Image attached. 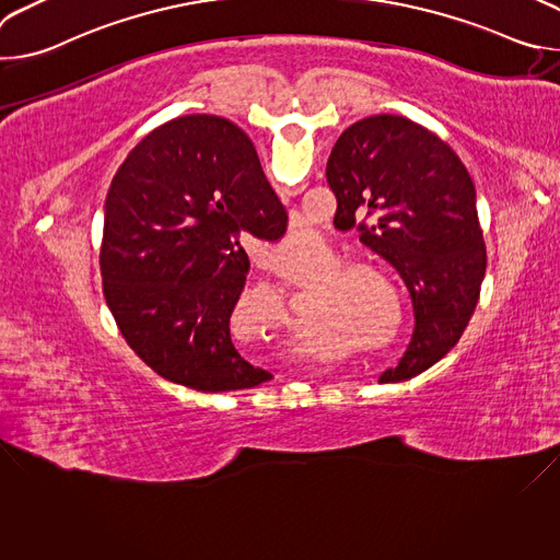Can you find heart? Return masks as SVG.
<instances>
[{
  "mask_svg": "<svg viewBox=\"0 0 560 560\" xmlns=\"http://www.w3.org/2000/svg\"><path fill=\"white\" fill-rule=\"evenodd\" d=\"M332 257L339 259V255ZM307 294L312 312L324 318L337 339L352 348L381 352L401 339L404 294L383 268L365 261H337L318 277Z\"/></svg>",
  "mask_w": 560,
  "mask_h": 560,
  "instance_id": "obj_1",
  "label": "heart"
}]
</instances>
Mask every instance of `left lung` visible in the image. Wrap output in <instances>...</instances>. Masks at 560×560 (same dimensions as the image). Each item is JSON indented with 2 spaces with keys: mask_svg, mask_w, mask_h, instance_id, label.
<instances>
[{
  "mask_svg": "<svg viewBox=\"0 0 560 560\" xmlns=\"http://www.w3.org/2000/svg\"><path fill=\"white\" fill-rule=\"evenodd\" d=\"M326 177L337 197L335 221L357 225L361 242L410 290L412 341L378 381L412 378L456 346L481 294L488 255L474 184L447 143L398 115H372L346 128Z\"/></svg>",
  "mask_w": 560,
  "mask_h": 560,
  "instance_id": "left-lung-1",
  "label": "left lung"
}]
</instances>
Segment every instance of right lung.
<instances>
[{
    "instance_id": "1",
    "label": "right lung",
    "mask_w": 560,
    "mask_h": 560,
    "mask_svg": "<svg viewBox=\"0 0 560 560\" xmlns=\"http://www.w3.org/2000/svg\"><path fill=\"white\" fill-rule=\"evenodd\" d=\"M104 208V296L137 357L197 392L270 381L230 339L250 270L242 238L279 242L288 228L250 137L214 115L159 126L130 150Z\"/></svg>"
}]
</instances>
